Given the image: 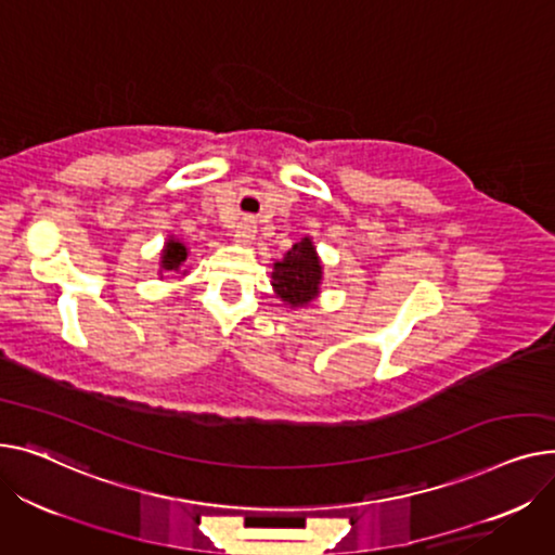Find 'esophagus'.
I'll list each match as a JSON object with an SVG mask.
<instances>
[{
	"label": "esophagus",
	"mask_w": 555,
	"mask_h": 555,
	"mask_svg": "<svg viewBox=\"0 0 555 555\" xmlns=\"http://www.w3.org/2000/svg\"><path fill=\"white\" fill-rule=\"evenodd\" d=\"M255 225H253V221H240L237 225H235V231H233V237H235V242H240V244H248L253 237H255Z\"/></svg>",
	"instance_id": "1"
}]
</instances>
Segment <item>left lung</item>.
<instances>
[{
    "instance_id": "1",
    "label": "left lung",
    "mask_w": 555,
    "mask_h": 555,
    "mask_svg": "<svg viewBox=\"0 0 555 555\" xmlns=\"http://www.w3.org/2000/svg\"><path fill=\"white\" fill-rule=\"evenodd\" d=\"M273 286L278 296L291 307H305L318 296L322 267L318 262L311 240H302L293 246L282 262L273 267Z\"/></svg>"
}]
</instances>
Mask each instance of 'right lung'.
<instances>
[{
    "mask_svg": "<svg viewBox=\"0 0 555 555\" xmlns=\"http://www.w3.org/2000/svg\"><path fill=\"white\" fill-rule=\"evenodd\" d=\"M160 255H163L160 257L163 259V269H166V271H179L181 264L185 262V257H188V248L181 242L170 240L166 244V250H163Z\"/></svg>",
    "mask_w": 555,
    "mask_h": 555,
    "instance_id": "right-lung-1",
    "label": "right lung"
}]
</instances>
